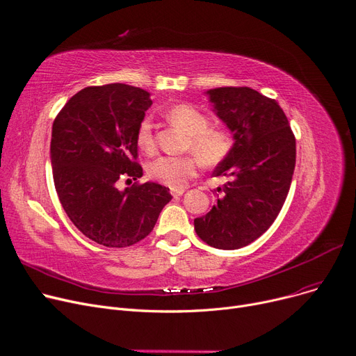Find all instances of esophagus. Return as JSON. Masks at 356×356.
<instances>
[{"label":"esophagus","mask_w":356,"mask_h":356,"mask_svg":"<svg viewBox=\"0 0 356 356\" xmlns=\"http://www.w3.org/2000/svg\"><path fill=\"white\" fill-rule=\"evenodd\" d=\"M184 193H185V188H172V190H171V194H172L174 197H181Z\"/></svg>","instance_id":"1"}]
</instances>
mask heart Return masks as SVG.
<instances>
[{"label":"heart","mask_w":356,"mask_h":356,"mask_svg":"<svg viewBox=\"0 0 356 356\" xmlns=\"http://www.w3.org/2000/svg\"><path fill=\"white\" fill-rule=\"evenodd\" d=\"M165 118L182 129L188 134L187 149L193 150L195 155L182 156H161L150 162L147 172L150 178L166 185L169 188L185 187L193 177H195L198 169V159L206 166H217L222 163L233 149L232 133L225 127H213L210 118L191 104H175L165 111ZM138 146L152 154L155 150L154 124L150 118H143L136 133Z\"/></svg>","instance_id":"b5f03b06"}]
</instances>
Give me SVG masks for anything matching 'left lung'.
Here are the masks:
<instances>
[{"mask_svg": "<svg viewBox=\"0 0 356 356\" xmlns=\"http://www.w3.org/2000/svg\"><path fill=\"white\" fill-rule=\"evenodd\" d=\"M216 114L232 130V154L214 177H229L217 204L194 220L198 238L217 249H239L265 233L289 195L296 138L275 99L249 87L207 91Z\"/></svg>", "mask_w": 356, "mask_h": 356, "instance_id": "left-lung-1", "label": "left lung"}]
</instances>
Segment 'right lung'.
<instances>
[{"label": "right lung", "mask_w": 356, "mask_h": 356, "mask_svg": "<svg viewBox=\"0 0 356 356\" xmlns=\"http://www.w3.org/2000/svg\"><path fill=\"white\" fill-rule=\"evenodd\" d=\"M149 92L126 83L87 87L58 113L50 140L55 188L76 229L98 245L127 248L154 230L172 200L156 182L139 184L136 133ZM123 179L136 180L118 191Z\"/></svg>", "instance_id": "add662e5"}]
</instances>
